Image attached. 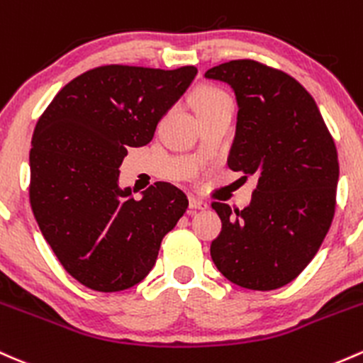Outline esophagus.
Segmentation results:
<instances>
[{
    "instance_id": "esophagus-1",
    "label": "esophagus",
    "mask_w": 363,
    "mask_h": 363,
    "mask_svg": "<svg viewBox=\"0 0 363 363\" xmlns=\"http://www.w3.org/2000/svg\"><path fill=\"white\" fill-rule=\"evenodd\" d=\"M189 208L191 210H206L208 208V203L200 200V198H196V196H191L189 198Z\"/></svg>"
}]
</instances>
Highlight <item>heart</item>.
Returning a JSON list of instances; mask_svg holds the SVG:
<instances>
[{"instance_id": "1", "label": "heart", "mask_w": 363, "mask_h": 363, "mask_svg": "<svg viewBox=\"0 0 363 363\" xmlns=\"http://www.w3.org/2000/svg\"><path fill=\"white\" fill-rule=\"evenodd\" d=\"M225 99H229L225 96L224 93H220V91L217 89H203L200 94L196 96V110L200 108H205V106H210V105H215V103H220V101H225Z\"/></svg>"}]
</instances>
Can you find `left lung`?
<instances>
[{
	"instance_id": "1",
	"label": "left lung",
	"mask_w": 363,
	"mask_h": 363,
	"mask_svg": "<svg viewBox=\"0 0 363 363\" xmlns=\"http://www.w3.org/2000/svg\"><path fill=\"white\" fill-rule=\"evenodd\" d=\"M205 77L236 94L227 165L258 175L246 208L212 203L222 230L210 255L222 276L241 288H282L312 262L333 222L340 177L334 139L308 91L284 72L233 60Z\"/></svg>"
}]
</instances>
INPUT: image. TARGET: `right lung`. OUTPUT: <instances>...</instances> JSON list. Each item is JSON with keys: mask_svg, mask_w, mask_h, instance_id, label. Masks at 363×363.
<instances>
[{"mask_svg": "<svg viewBox=\"0 0 363 363\" xmlns=\"http://www.w3.org/2000/svg\"><path fill=\"white\" fill-rule=\"evenodd\" d=\"M196 74L193 65L98 67L62 87L35 123L30 206L60 264L86 288L115 293L141 282L188 208L170 182L134 200L118 186V167L127 148L153 139Z\"/></svg>", "mask_w": 363, "mask_h": 363, "instance_id": "obj_1", "label": "right lung"}]
</instances>
